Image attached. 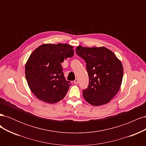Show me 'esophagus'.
I'll use <instances>...</instances> for the list:
<instances>
[{"mask_svg": "<svg viewBox=\"0 0 146 146\" xmlns=\"http://www.w3.org/2000/svg\"><path fill=\"white\" fill-rule=\"evenodd\" d=\"M78 80L77 78H76V80H75L74 81V84H76V85H77V84L78 83Z\"/></svg>", "mask_w": 146, "mask_h": 146, "instance_id": "34e87169", "label": "esophagus"}]
</instances>
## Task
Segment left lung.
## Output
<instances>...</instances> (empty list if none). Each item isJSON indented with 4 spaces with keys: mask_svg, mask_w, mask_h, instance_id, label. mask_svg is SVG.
Masks as SVG:
<instances>
[{
    "mask_svg": "<svg viewBox=\"0 0 146 146\" xmlns=\"http://www.w3.org/2000/svg\"><path fill=\"white\" fill-rule=\"evenodd\" d=\"M77 54L85 61L89 85L83 91L87 102L94 106L108 103L118 92L122 81L121 61L105 47L76 48Z\"/></svg>",
    "mask_w": 146,
    "mask_h": 146,
    "instance_id": "obj_1",
    "label": "left lung"
}]
</instances>
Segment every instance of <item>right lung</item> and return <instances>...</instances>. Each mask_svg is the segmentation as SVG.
<instances>
[{"instance_id": "obj_1", "label": "right lung", "mask_w": 146, "mask_h": 146, "mask_svg": "<svg viewBox=\"0 0 146 146\" xmlns=\"http://www.w3.org/2000/svg\"><path fill=\"white\" fill-rule=\"evenodd\" d=\"M67 44H44L37 47L25 66V77L33 94L44 102L55 104L67 93L70 82L66 80L61 63L74 55Z\"/></svg>"}]
</instances>
